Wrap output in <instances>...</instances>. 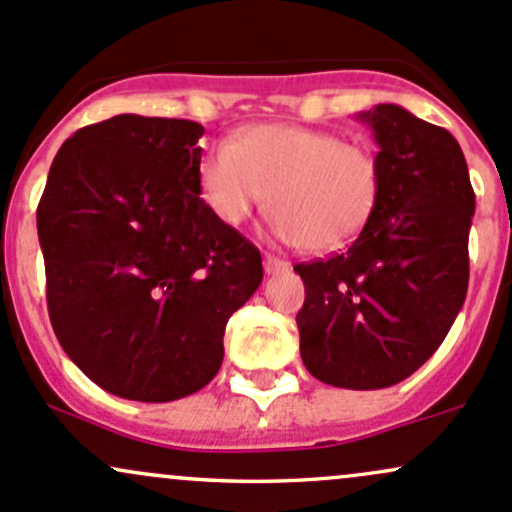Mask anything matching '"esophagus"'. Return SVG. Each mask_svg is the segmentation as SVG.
<instances>
[{
  "label": "esophagus",
  "instance_id": "34e87169",
  "mask_svg": "<svg viewBox=\"0 0 512 512\" xmlns=\"http://www.w3.org/2000/svg\"><path fill=\"white\" fill-rule=\"evenodd\" d=\"M263 266H266V273H268V275H278V273H287V271H290V263L283 261V258L273 256V254L263 256Z\"/></svg>",
  "mask_w": 512,
  "mask_h": 512
}]
</instances>
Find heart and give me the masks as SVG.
Listing matches in <instances>:
<instances>
[{
  "label": "heart",
  "mask_w": 512,
  "mask_h": 512,
  "mask_svg": "<svg viewBox=\"0 0 512 512\" xmlns=\"http://www.w3.org/2000/svg\"><path fill=\"white\" fill-rule=\"evenodd\" d=\"M208 208L241 225L273 191V234L314 254L346 246L375 215L380 159L363 145L300 125H258L244 140L222 137L198 171Z\"/></svg>",
  "instance_id": "b5f03b06"
}]
</instances>
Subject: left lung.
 <instances>
[{
	"label": "left lung",
	"instance_id": "1",
	"mask_svg": "<svg viewBox=\"0 0 512 512\" xmlns=\"http://www.w3.org/2000/svg\"><path fill=\"white\" fill-rule=\"evenodd\" d=\"M375 137L382 193L348 251L300 263L302 363L343 389H384L445 341L469 285L474 191L445 128L396 103L358 113Z\"/></svg>",
	"mask_w": 512,
	"mask_h": 512
}]
</instances>
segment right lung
Listing matches in <instances>:
<instances>
[{
  "mask_svg": "<svg viewBox=\"0 0 512 512\" xmlns=\"http://www.w3.org/2000/svg\"><path fill=\"white\" fill-rule=\"evenodd\" d=\"M193 120L113 116L77 130L38 205L48 312L91 382L130 401L183 399L225 358V326L261 254L200 198Z\"/></svg>",
  "mask_w": 512,
  "mask_h": 512,
  "instance_id": "obj_1",
  "label": "right lung"
}]
</instances>
